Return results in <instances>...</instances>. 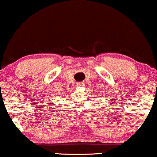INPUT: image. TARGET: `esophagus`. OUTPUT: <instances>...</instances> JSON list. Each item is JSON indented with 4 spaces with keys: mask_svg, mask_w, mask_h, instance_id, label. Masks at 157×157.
Here are the masks:
<instances>
[{
    "mask_svg": "<svg viewBox=\"0 0 157 157\" xmlns=\"http://www.w3.org/2000/svg\"><path fill=\"white\" fill-rule=\"evenodd\" d=\"M83 84H84V83H83V82H78V83H77V86L80 87V86H82Z\"/></svg>",
    "mask_w": 157,
    "mask_h": 157,
    "instance_id": "1",
    "label": "esophagus"
}]
</instances>
